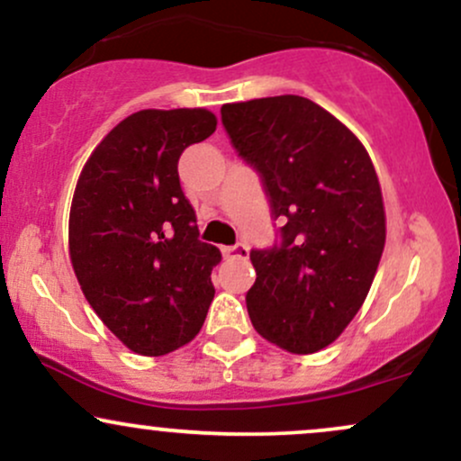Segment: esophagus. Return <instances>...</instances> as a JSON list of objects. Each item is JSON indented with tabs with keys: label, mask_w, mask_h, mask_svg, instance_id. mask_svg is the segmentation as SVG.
<instances>
[{
	"label": "esophagus",
	"mask_w": 461,
	"mask_h": 461,
	"mask_svg": "<svg viewBox=\"0 0 461 461\" xmlns=\"http://www.w3.org/2000/svg\"><path fill=\"white\" fill-rule=\"evenodd\" d=\"M223 256L230 258V260H236V258H238V260H247L249 247L245 245V242H236V245L223 249Z\"/></svg>",
	"instance_id": "obj_1"
}]
</instances>
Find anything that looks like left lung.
<instances>
[{"instance_id": "obj_1", "label": "left lung", "mask_w": 461, "mask_h": 461, "mask_svg": "<svg viewBox=\"0 0 461 461\" xmlns=\"http://www.w3.org/2000/svg\"><path fill=\"white\" fill-rule=\"evenodd\" d=\"M231 147L256 168L282 221L251 249L256 331L297 356L331 345L366 299L385 245V212L366 149L336 116L299 95L225 104Z\"/></svg>"}]
</instances>
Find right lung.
<instances>
[{"instance_id":"1","label":"right lung","mask_w":461,"mask_h":461,"mask_svg":"<svg viewBox=\"0 0 461 461\" xmlns=\"http://www.w3.org/2000/svg\"><path fill=\"white\" fill-rule=\"evenodd\" d=\"M203 108L140 110L84 164L68 216V251L104 325L140 356H164L197 336L214 299L221 251L199 240L177 162L208 139Z\"/></svg>"}]
</instances>
